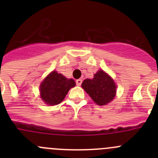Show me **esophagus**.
Masks as SVG:
<instances>
[{"label": "esophagus", "instance_id": "obj_1", "mask_svg": "<svg viewBox=\"0 0 158 158\" xmlns=\"http://www.w3.org/2000/svg\"><path fill=\"white\" fill-rule=\"evenodd\" d=\"M76 85H81V84H82V80L81 79H77V80H76Z\"/></svg>", "mask_w": 158, "mask_h": 158}]
</instances>
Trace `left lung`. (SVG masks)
<instances>
[{
  "instance_id": "left-lung-1",
  "label": "left lung",
  "mask_w": 158,
  "mask_h": 158,
  "mask_svg": "<svg viewBox=\"0 0 158 158\" xmlns=\"http://www.w3.org/2000/svg\"><path fill=\"white\" fill-rule=\"evenodd\" d=\"M82 87L98 106L109 104L116 95V85L114 80L102 69L94 74L92 79H85Z\"/></svg>"
}]
</instances>
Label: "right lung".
<instances>
[{"label": "right lung", "mask_w": 158, "mask_h": 158, "mask_svg": "<svg viewBox=\"0 0 158 158\" xmlns=\"http://www.w3.org/2000/svg\"><path fill=\"white\" fill-rule=\"evenodd\" d=\"M75 85L76 82L73 79H66L56 71H52L41 82L40 98L49 106L58 105L63 102L69 89Z\"/></svg>", "instance_id": "obj_1"}]
</instances>
